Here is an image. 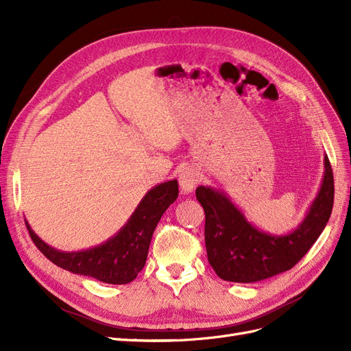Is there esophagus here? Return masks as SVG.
Masks as SVG:
<instances>
[{"mask_svg": "<svg viewBox=\"0 0 351 351\" xmlns=\"http://www.w3.org/2000/svg\"><path fill=\"white\" fill-rule=\"evenodd\" d=\"M200 174L197 171V168L193 165H186L178 173V183L180 187H182L183 193H190L193 192V189L199 183Z\"/></svg>", "mask_w": 351, "mask_h": 351, "instance_id": "1", "label": "esophagus"}]
</instances>
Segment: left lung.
<instances>
[{"label":"left lung","instance_id":"1","mask_svg":"<svg viewBox=\"0 0 351 351\" xmlns=\"http://www.w3.org/2000/svg\"><path fill=\"white\" fill-rule=\"evenodd\" d=\"M319 192L304 219L289 234L275 236L252 226L231 199L214 187L199 186L196 197L205 210L208 261L219 278L256 282L291 269L321 236L334 205V176L324 156Z\"/></svg>","mask_w":351,"mask_h":351}]
</instances>
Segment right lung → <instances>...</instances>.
<instances>
[{"label": "right lung", "instance_id": "right-lung-1", "mask_svg": "<svg viewBox=\"0 0 351 351\" xmlns=\"http://www.w3.org/2000/svg\"><path fill=\"white\" fill-rule=\"evenodd\" d=\"M177 197V180L155 186L115 236L88 250H57L39 239L27 221L26 227L36 247L57 267L107 284H129L143 269L155 227Z\"/></svg>", "mask_w": 351, "mask_h": 351}]
</instances>
